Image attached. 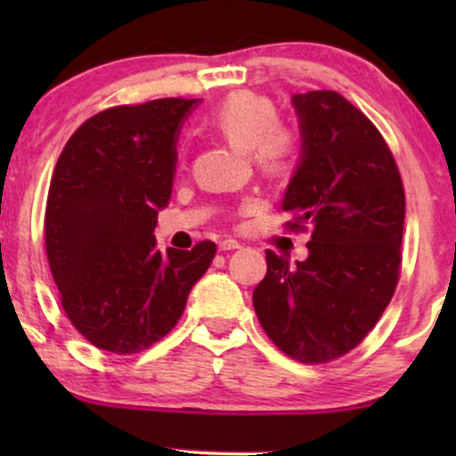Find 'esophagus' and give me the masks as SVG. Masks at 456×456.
<instances>
[{
    "label": "esophagus",
    "mask_w": 456,
    "mask_h": 456,
    "mask_svg": "<svg viewBox=\"0 0 456 456\" xmlns=\"http://www.w3.org/2000/svg\"><path fill=\"white\" fill-rule=\"evenodd\" d=\"M240 248V242H235V240H223L221 244H218V250H235Z\"/></svg>",
    "instance_id": "obj_1"
}]
</instances>
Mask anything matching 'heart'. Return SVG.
Wrapping results in <instances>:
<instances>
[{"label": "heart", "mask_w": 456, "mask_h": 456, "mask_svg": "<svg viewBox=\"0 0 456 456\" xmlns=\"http://www.w3.org/2000/svg\"><path fill=\"white\" fill-rule=\"evenodd\" d=\"M208 126L235 148L248 150L250 160L264 175L281 177L294 167L300 133L279 119V109L268 96L235 92L212 109Z\"/></svg>", "instance_id": "b5f03b06"}]
</instances>
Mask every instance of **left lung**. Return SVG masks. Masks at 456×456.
Returning <instances> with one entry per match:
<instances>
[{
    "mask_svg": "<svg viewBox=\"0 0 456 456\" xmlns=\"http://www.w3.org/2000/svg\"><path fill=\"white\" fill-rule=\"evenodd\" d=\"M294 107L302 160L281 208L289 232L311 233L308 257L291 265L265 250L253 305L282 354L323 364L358 347L395 296L405 191L388 143L347 98L315 90Z\"/></svg>",
    "mask_w": 456,
    "mask_h": 456,
    "instance_id": "left-lung-1",
    "label": "left lung"
}]
</instances>
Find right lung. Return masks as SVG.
<instances>
[{"label": "right lung", "mask_w": 456, "mask_h": 456, "mask_svg": "<svg viewBox=\"0 0 456 456\" xmlns=\"http://www.w3.org/2000/svg\"><path fill=\"white\" fill-rule=\"evenodd\" d=\"M197 101L159 98L92 115L61 150L45 210L60 302L78 334L111 354H139L174 330L216 244L156 250L171 197L175 139Z\"/></svg>", "instance_id": "1"}]
</instances>
